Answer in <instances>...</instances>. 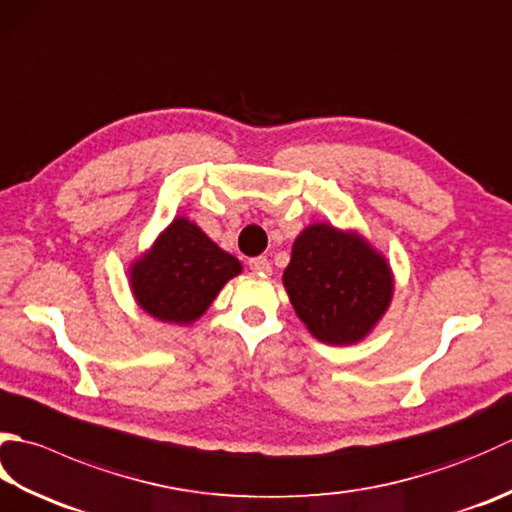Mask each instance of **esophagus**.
<instances>
[{"mask_svg":"<svg viewBox=\"0 0 512 512\" xmlns=\"http://www.w3.org/2000/svg\"><path fill=\"white\" fill-rule=\"evenodd\" d=\"M248 266H250V270H253V273H259V275H270V262H268L266 257H255V259H250Z\"/></svg>","mask_w":512,"mask_h":512,"instance_id":"1","label":"esophagus"}]
</instances>
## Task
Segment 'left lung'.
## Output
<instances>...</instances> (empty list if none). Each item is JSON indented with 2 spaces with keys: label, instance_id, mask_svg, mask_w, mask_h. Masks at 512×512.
Here are the masks:
<instances>
[{
  "label": "left lung",
  "instance_id": "8db88e82",
  "mask_svg": "<svg viewBox=\"0 0 512 512\" xmlns=\"http://www.w3.org/2000/svg\"><path fill=\"white\" fill-rule=\"evenodd\" d=\"M284 286L310 335L348 346L384 317L395 282L386 257L355 230L310 224L295 239Z\"/></svg>",
  "mask_w": 512,
  "mask_h": 512
}]
</instances>
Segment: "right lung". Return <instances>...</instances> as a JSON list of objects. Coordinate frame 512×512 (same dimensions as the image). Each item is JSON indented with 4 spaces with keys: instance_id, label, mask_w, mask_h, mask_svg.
I'll list each match as a JSON object with an SVG mask.
<instances>
[{
    "instance_id": "right-lung-1",
    "label": "right lung",
    "mask_w": 512,
    "mask_h": 512,
    "mask_svg": "<svg viewBox=\"0 0 512 512\" xmlns=\"http://www.w3.org/2000/svg\"><path fill=\"white\" fill-rule=\"evenodd\" d=\"M242 264L219 248L202 228L175 217L148 253L130 266V290L150 317L168 324H193L206 313Z\"/></svg>"
}]
</instances>
